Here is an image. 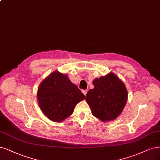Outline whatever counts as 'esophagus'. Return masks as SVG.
<instances>
[{"label": "esophagus", "mask_w": 160, "mask_h": 160, "mask_svg": "<svg viewBox=\"0 0 160 160\" xmlns=\"http://www.w3.org/2000/svg\"><path fill=\"white\" fill-rule=\"evenodd\" d=\"M82 92L83 93V94H84L85 95H86L87 92V90H82Z\"/></svg>", "instance_id": "obj_1"}]
</instances>
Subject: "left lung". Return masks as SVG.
<instances>
[{
  "label": "left lung",
  "instance_id": "8db88e82",
  "mask_svg": "<svg viewBox=\"0 0 160 160\" xmlns=\"http://www.w3.org/2000/svg\"><path fill=\"white\" fill-rule=\"evenodd\" d=\"M94 89L87 92L85 100L93 116L102 122L116 119L122 112L128 99L124 82L113 73L92 81Z\"/></svg>",
  "mask_w": 160,
  "mask_h": 160
}]
</instances>
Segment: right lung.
<instances>
[{"instance_id":"right-lung-1","label":"right lung","mask_w":160,"mask_h":160,"mask_svg":"<svg viewBox=\"0 0 160 160\" xmlns=\"http://www.w3.org/2000/svg\"><path fill=\"white\" fill-rule=\"evenodd\" d=\"M38 101L42 112L53 122H62L73 112L85 95L67 75L54 71L38 87Z\"/></svg>"}]
</instances>
